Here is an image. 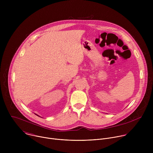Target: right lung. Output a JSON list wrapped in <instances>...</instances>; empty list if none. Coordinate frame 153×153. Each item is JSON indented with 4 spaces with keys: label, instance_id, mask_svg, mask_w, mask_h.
Returning a JSON list of instances; mask_svg holds the SVG:
<instances>
[{
    "label": "right lung",
    "instance_id": "obj_1",
    "mask_svg": "<svg viewBox=\"0 0 153 153\" xmlns=\"http://www.w3.org/2000/svg\"><path fill=\"white\" fill-rule=\"evenodd\" d=\"M36 115H37V114H36ZM37 116H38V115H37Z\"/></svg>",
    "mask_w": 153,
    "mask_h": 153
}]
</instances>
